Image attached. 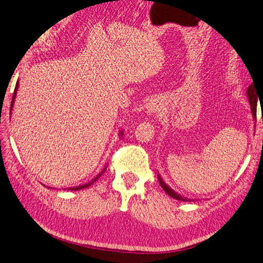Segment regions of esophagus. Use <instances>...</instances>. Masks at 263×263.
<instances>
[{"instance_id":"obj_1","label":"esophagus","mask_w":263,"mask_h":263,"mask_svg":"<svg viewBox=\"0 0 263 263\" xmlns=\"http://www.w3.org/2000/svg\"><path fill=\"white\" fill-rule=\"evenodd\" d=\"M159 108H160L159 102L152 101V102H150V103L148 104V105H146V113H149V114L156 113V112L159 111Z\"/></svg>"}]
</instances>
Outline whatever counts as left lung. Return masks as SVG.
Masks as SVG:
<instances>
[{"label": "left lung", "mask_w": 263, "mask_h": 263, "mask_svg": "<svg viewBox=\"0 0 263 263\" xmlns=\"http://www.w3.org/2000/svg\"><path fill=\"white\" fill-rule=\"evenodd\" d=\"M254 84V83H253ZM251 84L250 86L248 87L247 89V96H248V100H249V103H250V106H251V112H252V115L253 118L255 119V115H256V106H258V99H259V95L258 93H256V87L255 85ZM260 101V99H259ZM158 179H159V182H160V186L162 187V189L164 192H166L170 197H173L177 200H181V201H192L193 199L191 198H187V197H184L181 196L180 194H178L177 192H175L173 188H170L166 182H164L162 180V178L160 177V175L158 174Z\"/></svg>", "instance_id": "left-lung-1"}]
</instances>
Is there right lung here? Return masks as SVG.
I'll return each instance as SVG.
<instances>
[{"label":"right lung","mask_w":263,"mask_h":263,"mask_svg":"<svg viewBox=\"0 0 263 263\" xmlns=\"http://www.w3.org/2000/svg\"><path fill=\"white\" fill-rule=\"evenodd\" d=\"M17 88H19V81L16 82V85H15V88H14V93H13V97H12V102H11V107H10V112H12V109H13V105H14V100H15V97H16V91H17ZM11 114V113H10ZM123 131H121L120 133H119V136L122 138L123 137ZM107 167V166H106ZM106 167L104 168L102 172L97 175L95 178H93L91 179L90 181H88V182H86V184H84V185H79V186H76V187H69V188H67L68 189V191H79V189H84V188H87V187H89L91 184H94V181H96L97 179L100 178V177L104 174V172H105L106 170Z\"/></svg>","instance_id":"right-lung-1"}]
</instances>
